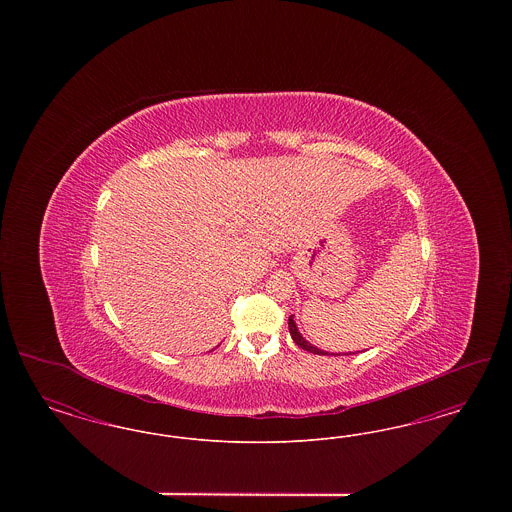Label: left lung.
Instances as JSON below:
<instances>
[{
	"instance_id": "obj_1",
	"label": "left lung",
	"mask_w": 512,
	"mask_h": 512,
	"mask_svg": "<svg viewBox=\"0 0 512 512\" xmlns=\"http://www.w3.org/2000/svg\"><path fill=\"white\" fill-rule=\"evenodd\" d=\"M288 328H290V334H292V340L301 347V349H305V351H309V353H315V355H334V353H328V351H324V349H318L317 345H313V343H309V341L305 340L303 336H301V332L297 330V324H295V320H293V315H290L288 318ZM338 355V353H336ZM343 355H347V353H343Z\"/></svg>"
}]
</instances>
